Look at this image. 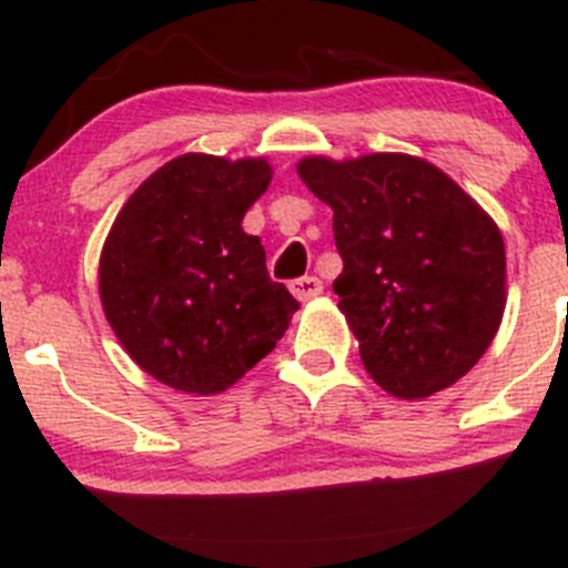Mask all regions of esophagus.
Listing matches in <instances>:
<instances>
[{
  "instance_id": "obj_1",
  "label": "esophagus",
  "mask_w": 568,
  "mask_h": 568,
  "mask_svg": "<svg viewBox=\"0 0 568 568\" xmlns=\"http://www.w3.org/2000/svg\"><path fill=\"white\" fill-rule=\"evenodd\" d=\"M290 290L297 301L306 303V301H314V297L323 295V282H320L317 276H303V278H297V282H292Z\"/></svg>"
}]
</instances>
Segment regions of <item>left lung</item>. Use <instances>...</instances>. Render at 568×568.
I'll return each mask as SVG.
<instances>
[{
  "instance_id": "1",
  "label": "left lung",
  "mask_w": 568,
  "mask_h": 568,
  "mask_svg": "<svg viewBox=\"0 0 568 568\" xmlns=\"http://www.w3.org/2000/svg\"><path fill=\"white\" fill-rule=\"evenodd\" d=\"M297 174L333 210L338 308L374 383L426 399L478 364L506 312V245L443 169L407 153L308 155Z\"/></svg>"
}]
</instances>
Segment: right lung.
Wrapping results in <instances>:
<instances>
[{"label": "right lung", "instance_id": "obj_1", "mask_svg": "<svg viewBox=\"0 0 568 568\" xmlns=\"http://www.w3.org/2000/svg\"><path fill=\"white\" fill-rule=\"evenodd\" d=\"M271 180L262 155L185 153L116 213L98 262L101 306L133 364L158 383L221 394L290 327L297 301L267 276L260 237L243 232Z\"/></svg>", "mask_w": 568, "mask_h": 568}]
</instances>
